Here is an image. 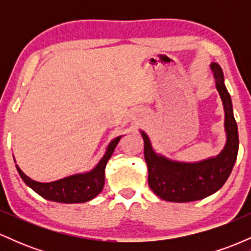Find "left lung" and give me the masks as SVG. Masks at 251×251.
Returning <instances> with one entry per match:
<instances>
[{
  "mask_svg": "<svg viewBox=\"0 0 251 251\" xmlns=\"http://www.w3.org/2000/svg\"><path fill=\"white\" fill-rule=\"evenodd\" d=\"M211 70L226 111L224 125L227 138L226 148L217 157L192 164L172 162L155 154L149 137L142 132L144 155L149 169V185L164 201L185 203L203 200L224 185L235 165L238 152V131L231 98L224 85L222 68L217 63H212Z\"/></svg>",
  "mask_w": 251,
  "mask_h": 251,
  "instance_id": "8db88e82",
  "label": "left lung"
}]
</instances>
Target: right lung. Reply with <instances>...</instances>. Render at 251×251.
Returning <instances> with one entry per match:
<instances>
[{
	"mask_svg": "<svg viewBox=\"0 0 251 251\" xmlns=\"http://www.w3.org/2000/svg\"><path fill=\"white\" fill-rule=\"evenodd\" d=\"M120 138L117 137L108 145L107 151L99 164L91 172L81 175H74L63 179L51 181V183H39L30 179L16 165L17 172L21 178L36 194H39L45 200L57 201V203H85L93 200L96 196L101 192L105 184V168L114 149L119 143Z\"/></svg>",
	"mask_w": 251,
	"mask_h": 251,
	"instance_id": "right-lung-1",
	"label": "right lung"
}]
</instances>
